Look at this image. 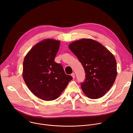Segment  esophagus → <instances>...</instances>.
I'll list each match as a JSON object with an SVG mask.
<instances>
[{"label":"esophagus","instance_id":"1","mask_svg":"<svg viewBox=\"0 0 133 133\" xmlns=\"http://www.w3.org/2000/svg\"><path fill=\"white\" fill-rule=\"evenodd\" d=\"M71 75H72V76L73 79L75 78V73H72V74H71Z\"/></svg>","mask_w":133,"mask_h":133}]
</instances>
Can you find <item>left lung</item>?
I'll list each match as a JSON object with an SVG mask.
<instances>
[{
    "instance_id": "8db88e82",
    "label": "left lung",
    "mask_w": 133,
    "mask_h": 133,
    "mask_svg": "<svg viewBox=\"0 0 133 133\" xmlns=\"http://www.w3.org/2000/svg\"><path fill=\"white\" fill-rule=\"evenodd\" d=\"M86 73L81 83L84 94L90 99L100 98L112 87L117 76L114 55L101 43L91 39H81L69 45Z\"/></svg>"
}]
</instances>
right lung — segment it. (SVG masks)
Masks as SVG:
<instances>
[{
  "mask_svg": "<svg viewBox=\"0 0 133 133\" xmlns=\"http://www.w3.org/2000/svg\"><path fill=\"white\" fill-rule=\"evenodd\" d=\"M60 44V41L53 39L41 40L24 58V80L33 94L45 101L57 99L73 79L54 61Z\"/></svg>",
  "mask_w": 133,
  "mask_h": 133,
  "instance_id": "obj_1",
  "label": "right lung"
}]
</instances>
